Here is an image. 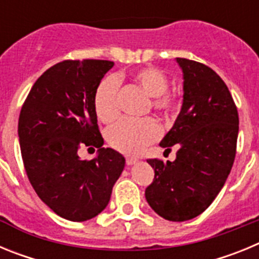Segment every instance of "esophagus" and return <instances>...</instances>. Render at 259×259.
I'll list each match as a JSON object with an SVG mask.
<instances>
[{"label": "esophagus", "instance_id": "obj_1", "mask_svg": "<svg viewBox=\"0 0 259 259\" xmlns=\"http://www.w3.org/2000/svg\"><path fill=\"white\" fill-rule=\"evenodd\" d=\"M137 162L136 158H125V163L128 164V166H131V164H135Z\"/></svg>", "mask_w": 259, "mask_h": 259}]
</instances>
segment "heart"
I'll use <instances>...</instances> for the list:
<instances>
[{
    "mask_svg": "<svg viewBox=\"0 0 259 259\" xmlns=\"http://www.w3.org/2000/svg\"><path fill=\"white\" fill-rule=\"evenodd\" d=\"M132 81L146 96H149L148 109L152 107L157 115L170 120L180 107L178 92L168 89V77L161 68L148 66L132 74ZM119 83L115 77H106L96 89L93 105L98 119L104 123L115 120L119 115ZM161 135V128L154 119L141 120L120 119L106 131V140L111 148L127 155H136L144 148L154 143Z\"/></svg>",
    "mask_w": 259,
    "mask_h": 259,
    "instance_id": "1",
    "label": "heart"
}]
</instances>
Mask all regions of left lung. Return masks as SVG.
<instances>
[{
  "label": "left lung",
  "instance_id": "8db88e82",
  "mask_svg": "<svg viewBox=\"0 0 259 259\" xmlns=\"http://www.w3.org/2000/svg\"><path fill=\"white\" fill-rule=\"evenodd\" d=\"M184 74L183 106L159 145L174 162L148 159L154 179L145 189L148 203L162 218L184 222L211 205L232 168L239 135V113L227 85L209 66L178 58Z\"/></svg>",
  "mask_w": 259,
  "mask_h": 259
}]
</instances>
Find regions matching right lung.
I'll return each instance as SVG.
<instances>
[{
  "label": "right lung",
  "mask_w": 259,
  "mask_h": 259,
  "mask_svg": "<svg viewBox=\"0 0 259 259\" xmlns=\"http://www.w3.org/2000/svg\"><path fill=\"white\" fill-rule=\"evenodd\" d=\"M114 66L104 59H66L48 68L29 91L18 122L20 153L38 197L62 218H95L110 201L125 159L102 148L93 98ZM81 146L100 147L95 160H80Z\"/></svg>",
  "instance_id": "right-lung-1"
}]
</instances>
